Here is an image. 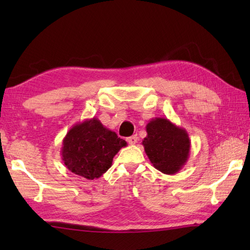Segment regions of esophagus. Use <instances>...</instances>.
<instances>
[{"label":"esophagus","instance_id":"obj_1","mask_svg":"<svg viewBox=\"0 0 250 250\" xmlns=\"http://www.w3.org/2000/svg\"><path fill=\"white\" fill-rule=\"evenodd\" d=\"M126 141H128V143H129L130 145H134V144H136V143H137V136L136 135H132V136L128 137V139H126Z\"/></svg>","mask_w":250,"mask_h":250}]
</instances>
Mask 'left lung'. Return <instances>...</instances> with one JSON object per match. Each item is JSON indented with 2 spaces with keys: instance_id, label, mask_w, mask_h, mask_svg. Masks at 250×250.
<instances>
[{
  "instance_id": "obj_1",
  "label": "left lung",
  "mask_w": 250,
  "mask_h": 250,
  "mask_svg": "<svg viewBox=\"0 0 250 250\" xmlns=\"http://www.w3.org/2000/svg\"><path fill=\"white\" fill-rule=\"evenodd\" d=\"M143 146L151 164L159 171L173 175L188 161L190 139L185 129L167 118H153L146 125Z\"/></svg>"
}]
</instances>
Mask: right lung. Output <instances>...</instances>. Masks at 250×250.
Listing matches in <instances>:
<instances>
[{"label": "right lung", "mask_w": 250, "mask_h": 250, "mask_svg": "<svg viewBox=\"0 0 250 250\" xmlns=\"http://www.w3.org/2000/svg\"><path fill=\"white\" fill-rule=\"evenodd\" d=\"M125 146V140L92 118L68 130L62 142L61 156L72 173L92 180L107 171L117 152Z\"/></svg>", "instance_id": "add662e5"}]
</instances>
